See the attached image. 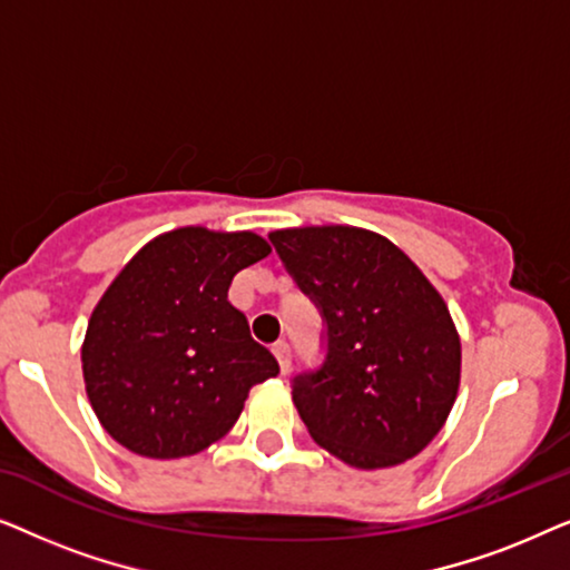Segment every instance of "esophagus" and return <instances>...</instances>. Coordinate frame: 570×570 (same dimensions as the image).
<instances>
[{
    "label": "esophagus",
    "mask_w": 570,
    "mask_h": 570,
    "mask_svg": "<svg viewBox=\"0 0 570 570\" xmlns=\"http://www.w3.org/2000/svg\"><path fill=\"white\" fill-rule=\"evenodd\" d=\"M272 353H275V357H277V363H279V371H283V373L291 371L293 353H291V345H287L285 340H277L275 345H272Z\"/></svg>",
    "instance_id": "1"
}]
</instances>
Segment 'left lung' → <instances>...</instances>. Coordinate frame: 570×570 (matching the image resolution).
Here are the masks:
<instances>
[{
    "label": "left lung",
    "mask_w": 570,
    "mask_h": 570,
    "mask_svg": "<svg viewBox=\"0 0 570 570\" xmlns=\"http://www.w3.org/2000/svg\"><path fill=\"white\" fill-rule=\"evenodd\" d=\"M324 322V361L295 373L311 439L379 470L420 454L454 407L462 345L423 272L376 233L326 225L269 233Z\"/></svg>",
    "instance_id": "obj_1"
}]
</instances>
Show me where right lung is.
<instances>
[{
	"instance_id": "right-lung-1",
	"label": "right lung",
	"mask_w": 570,
	"mask_h": 570,
	"mask_svg": "<svg viewBox=\"0 0 570 570\" xmlns=\"http://www.w3.org/2000/svg\"><path fill=\"white\" fill-rule=\"evenodd\" d=\"M267 254L254 233L178 228L121 269L82 345L88 400L111 439L150 459L191 456L230 431L248 389L277 376L228 301L236 272Z\"/></svg>"
}]
</instances>
